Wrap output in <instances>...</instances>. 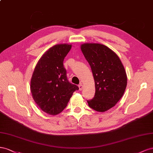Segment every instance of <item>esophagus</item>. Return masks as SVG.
Listing matches in <instances>:
<instances>
[{
	"instance_id": "esophagus-1",
	"label": "esophagus",
	"mask_w": 153,
	"mask_h": 153,
	"mask_svg": "<svg viewBox=\"0 0 153 153\" xmlns=\"http://www.w3.org/2000/svg\"><path fill=\"white\" fill-rule=\"evenodd\" d=\"M79 90H82V88H83V86H82V84H80L79 86Z\"/></svg>"
}]
</instances>
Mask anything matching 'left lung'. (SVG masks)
Instances as JSON below:
<instances>
[{"label": "left lung", "instance_id": "1", "mask_svg": "<svg viewBox=\"0 0 153 153\" xmlns=\"http://www.w3.org/2000/svg\"><path fill=\"white\" fill-rule=\"evenodd\" d=\"M81 50L90 65L95 81L94 97L88 106L99 112L115 106L123 97L127 75L119 56L106 45L95 43L81 44Z\"/></svg>", "mask_w": 153, "mask_h": 153}]
</instances>
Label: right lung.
I'll return each instance as SVG.
<instances>
[{
	"label": "right lung",
	"instance_id": "right-lung-1",
	"mask_svg": "<svg viewBox=\"0 0 153 153\" xmlns=\"http://www.w3.org/2000/svg\"><path fill=\"white\" fill-rule=\"evenodd\" d=\"M72 45H55L42 55L34 68L30 89L33 98L41 110L56 115L67 106L78 86L69 82L63 60Z\"/></svg>",
	"mask_w": 153,
	"mask_h": 153
}]
</instances>
